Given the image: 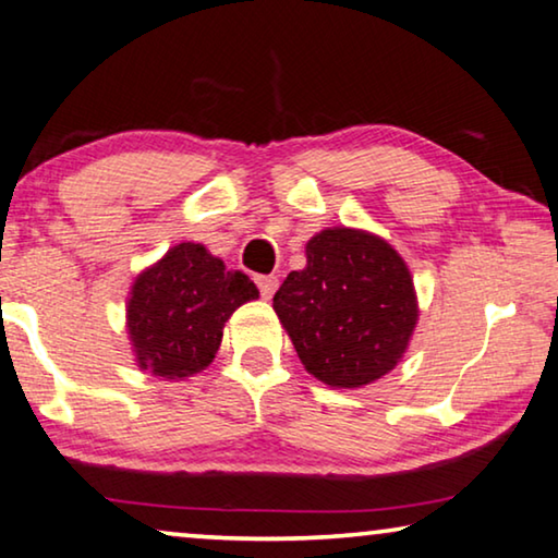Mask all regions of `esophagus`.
<instances>
[{"mask_svg": "<svg viewBox=\"0 0 558 558\" xmlns=\"http://www.w3.org/2000/svg\"><path fill=\"white\" fill-rule=\"evenodd\" d=\"M280 286L278 276H257V288H260V295L268 301V298H272V293H276Z\"/></svg>", "mask_w": 558, "mask_h": 558, "instance_id": "1", "label": "esophagus"}]
</instances>
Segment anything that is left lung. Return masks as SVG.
<instances>
[{
	"label": "left lung",
	"instance_id": "8db88e82",
	"mask_svg": "<svg viewBox=\"0 0 558 558\" xmlns=\"http://www.w3.org/2000/svg\"><path fill=\"white\" fill-rule=\"evenodd\" d=\"M308 265L272 298L303 366L328 387L381 379L402 359L417 324L412 276L374 234L336 227L305 245Z\"/></svg>",
	"mask_w": 558,
	"mask_h": 558
}]
</instances>
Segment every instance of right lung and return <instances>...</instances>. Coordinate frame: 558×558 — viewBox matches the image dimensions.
Returning a JSON list of instances; mask_svg holds the SVG:
<instances>
[{
  "mask_svg": "<svg viewBox=\"0 0 558 558\" xmlns=\"http://www.w3.org/2000/svg\"><path fill=\"white\" fill-rule=\"evenodd\" d=\"M257 295L245 272L227 270L202 245L171 247L131 290L129 333L138 366L163 379L202 372L222 343L227 318Z\"/></svg>",
  "mask_w": 558,
  "mask_h": 558,
  "instance_id": "right-lung-1",
  "label": "right lung"
}]
</instances>
